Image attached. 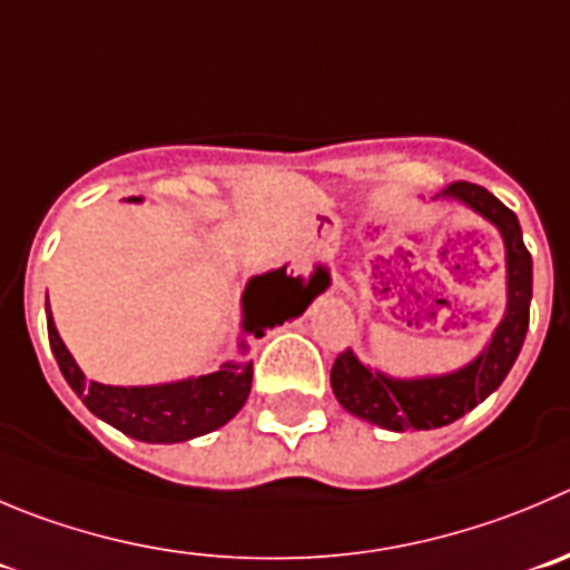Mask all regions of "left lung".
I'll return each instance as SVG.
<instances>
[{
    "label": "left lung",
    "instance_id": "1",
    "mask_svg": "<svg viewBox=\"0 0 570 570\" xmlns=\"http://www.w3.org/2000/svg\"><path fill=\"white\" fill-rule=\"evenodd\" d=\"M433 198L459 200L498 229L503 240V259H507V311L484 350L470 363L444 375L392 377L363 363L352 350L341 352L330 372L335 400L352 416L386 431H431V428L451 425L484 403L518 361L529 330L532 254L523 246L518 215L503 207L484 187L470 181L451 184Z\"/></svg>",
    "mask_w": 570,
    "mask_h": 570
}]
</instances>
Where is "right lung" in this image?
I'll return each mask as SVG.
<instances>
[{
	"label": "right lung",
	"mask_w": 570,
	"mask_h": 570,
	"mask_svg": "<svg viewBox=\"0 0 570 570\" xmlns=\"http://www.w3.org/2000/svg\"><path fill=\"white\" fill-rule=\"evenodd\" d=\"M318 279H327V271L316 268L311 279H305V276H291L288 265L252 276L240 296L243 333L263 338L265 330L274 324L302 316L318 296V291L313 294V285ZM47 335H50L52 355L61 366V375L83 400L86 409L97 420L108 422L139 442L176 444L218 431L246 405L248 392H252L246 338L240 341L237 357L226 361L218 372H209V375L154 383V386H108V383L86 381L83 370L58 335L50 302H47Z\"/></svg>",
	"instance_id": "right-lung-1"
}]
</instances>
